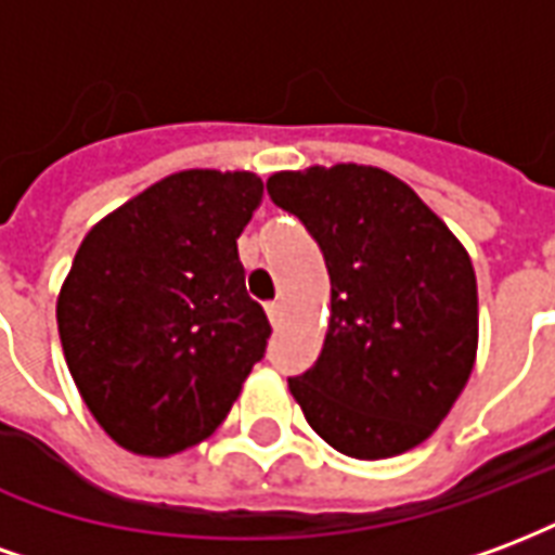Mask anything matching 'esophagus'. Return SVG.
<instances>
[{
	"instance_id": "obj_1",
	"label": "esophagus",
	"mask_w": 555,
	"mask_h": 555,
	"mask_svg": "<svg viewBox=\"0 0 555 555\" xmlns=\"http://www.w3.org/2000/svg\"><path fill=\"white\" fill-rule=\"evenodd\" d=\"M282 312H285V309H282V302H279V300L267 302V318H270V324H273V326L282 321Z\"/></svg>"
}]
</instances>
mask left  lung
I'll return each mask as SVG.
<instances>
[{"label": "left lung", "mask_w": 555, "mask_h": 555, "mask_svg": "<svg viewBox=\"0 0 555 555\" xmlns=\"http://www.w3.org/2000/svg\"><path fill=\"white\" fill-rule=\"evenodd\" d=\"M267 193L318 241L330 273L324 350L288 377L306 422L360 461L428 440L476 362V270L461 241L374 166L276 171Z\"/></svg>", "instance_id": "8db88e82"}]
</instances>
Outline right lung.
Masks as SVG:
<instances>
[{
	"label": "right lung",
	"instance_id": "1",
	"mask_svg": "<svg viewBox=\"0 0 555 555\" xmlns=\"http://www.w3.org/2000/svg\"><path fill=\"white\" fill-rule=\"evenodd\" d=\"M261 195L253 171H178L79 243L59 338L86 408L127 452L166 457L210 437L264 357L270 321L237 255Z\"/></svg>",
	"mask_w": 555,
	"mask_h": 555
}]
</instances>
